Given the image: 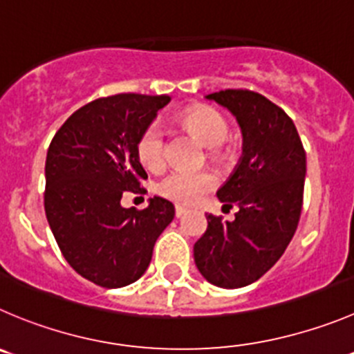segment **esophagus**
Listing matches in <instances>:
<instances>
[{"label": "esophagus", "mask_w": 354, "mask_h": 354, "mask_svg": "<svg viewBox=\"0 0 354 354\" xmlns=\"http://www.w3.org/2000/svg\"><path fill=\"white\" fill-rule=\"evenodd\" d=\"M186 212H187V208L177 205V207H175V217H183V215H186Z\"/></svg>", "instance_id": "1"}]
</instances>
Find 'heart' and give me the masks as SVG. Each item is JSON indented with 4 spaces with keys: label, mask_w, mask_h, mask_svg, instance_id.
Masks as SVG:
<instances>
[{
    "label": "heart",
    "mask_w": 354,
    "mask_h": 354,
    "mask_svg": "<svg viewBox=\"0 0 354 354\" xmlns=\"http://www.w3.org/2000/svg\"><path fill=\"white\" fill-rule=\"evenodd\" d=\"M187 129L193 130L201 142L210 147L212 160H222L221 146L230 137V124L217 109L210 106H193L183 114ZM137 156L140 163L149 170H161L167 161V140L160 123L147 124L137 140ZM217 184V177L212 171L171 170L158 183V193L180 205H193L201 196L212 191Z\"/></svg>",
    "instance_id": "heart-1"
}]
</instances>
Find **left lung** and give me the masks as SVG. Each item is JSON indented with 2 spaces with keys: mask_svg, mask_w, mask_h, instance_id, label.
I'll return each instance as SVG.
<instances>
[{
  "mask_svg": "<svg viewBox=\"0 0 354 354\" xmlns=\"http://www.w3.org/2000/svg\"><path fill=\"white\" fill-rule=\"evenodd\" d=\"M231 111L243 136V153L217 191L234 221L207 214V231L194 243V262L221 288L254 283L283 255L302 210L306 151L294 121L281 107L250 90L207 95Z\"/></svg>",
  "mask_w": 354,
  "mask_h": 354,
  "instance_id": "1",
  "label": "left lung"
}]
</instances>
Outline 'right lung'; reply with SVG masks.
I'll return each instance as SVG.
<instances>
[{
  "label": "right lung",
  "mask_w": 354,
  "mask_h": 354,
  "mask_svg": "<svg viewBox=\"0 0 354 354\" xmlns=\"http://www.w3.org/2000/svg\"><path fill=\"white\" fill-rule=\"evenodd\" d=\"M168 95L118 93L80 107L52 139L45 163V212L64 259L104 288L146 272L175 208L160 196L144 210L121 207L124 191L146 193L137 140Z\"/></svg>",
  "instance_id": "add662e5"
}]
</instances>
